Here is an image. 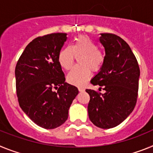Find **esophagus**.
<instances>
[{
	"label": "esophagus",
	"instance_id": "1",
	"mask_svg": "<svg viewBox=\"0 0 153 153\" xmlns=\"http://www.w3.org/2000/svg\"><path fill=\"white\" fill-rule=\"evenodd\" d=\"M78 91L82 92V91H85V88L83 87H78Z\"/></svg>",
	"mask_w": 153,
	"mask_h": 153
}]
</instances>
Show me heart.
<instances>
[{"label":"heart","instance_id":"b5f03b06","mask_svg":"<svg viewBox=\"0 0 153 153\" xmlns=\"http://www.w3.org/2000/svg\"><path fill=\"white\" fill-rule=\"evenodd\" d=\"M78 58L79 65L73 68L67 75L69 83L78 86L85 85L91 75V69L99 71L105 62V54L98 48V45L92 39L85 35L78 36L74 40L71 46H65L59 51L58 62L63 68L70 69Z\"/></svg>","mask_w":153,"mask_h":153}]
</instances>
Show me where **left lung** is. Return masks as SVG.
Instances as JSON below:
<instances>
[{
	"label": "left lung",
	"instance_id": "1",
	"mask_svg": "<svg viewBox=\"0 0 153 153\" xmlns=\"http://www.w3.org/2000/svg\"><path fill=\"white\" fill-rule=\"evenodd\" d=\"M99 41L105 48V62L91 83L103 87L105 92L85 90L90 95L88 112L97 127L111 128L121 124L133 111L140 70L129 45L123 38L104 33Z\"/></svg>",
	"mask_w": 153,
	"mask_h": 153
}]
</instances>
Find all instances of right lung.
I'll list each match as a JSON object with an SVG mask.
<instances>
[{
  "label": "right lung",
  "mask_w": 153,
  "mask_h": 153,
  "mask_svg": "<svg viewBox=\"0 0 153 153\" xmlns=\"http://www.w3.org/2000/svg\"><path fill=\"white\" fill-rule=\"evenodd\" d=\"M66 35L54 33L34 39L25 48L15 68L20 107L35 124L47 129L65 123L78 94L75 86L65 82L58 62ZM54 88L58 91L54 92Z\"/></svg>",
  "instance_id": "add662e5"
}]
</instances>
